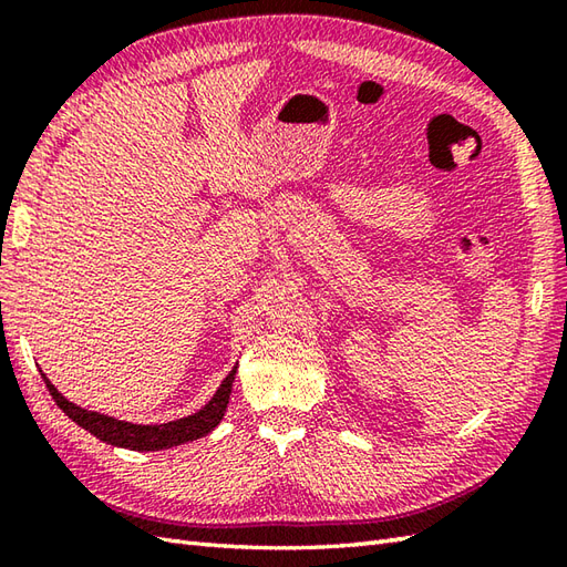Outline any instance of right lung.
Here are the masks:
<instances>
[{
  "mask_svg": "<svg viewBox=\"0 0 567 567\" xmlns=\"http://www.w3.org/2000/svg\"><path fill=\"white\" fill-rule=\"evenodd\" d=\"M234 378H236V368L228 372L224 378L221 388L216 390V394L212 400L204 404L197 414L177 419V421H167V424H131V421H118L114 416H106L100 412H87L78 404L68 402L63 394H60L51 380H45V388L51 392V396L55 400V404L63 409V412L75 421L78 426H82L84 431H90L92 436H97L104 443L118 445V449H128V451H163V449H173V445H183L187 441H195L207 436L219 421L224 419L228 396H231V388H234Z\"/></svg>",
  "mask_w": 567,
  "mask_h": 567,
  "instance_id": "1",
  "label": "right lung"
}]
</instances>
